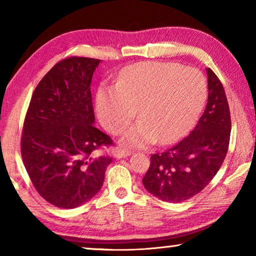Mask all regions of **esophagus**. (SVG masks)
<instances>
[{"instance_id":"1","label":"esophagus","mask_w":256,"mask_h":256,"mask_svg":"<svg viewBox=\"0 0 256 256\" xmlns=\"http://www.w3.org/2000/svg\"><path fill=\"white\" fill-rule=\"evenodd\" d=\"M131 152L132 151L128 150V149H118L115 152V156H116V158H123V157H128V156L131 154Z\"/></svg>"}]
</instances>
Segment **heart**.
<instances>
[{"label": "heart", "mask_w": 256, "mask_h": 256, "mask_svg": "<svg viewBox=\"0 0 256 256\" xmlns=\"http://www.w3.org/2000/svg\"><path fill=\"white\" fill-rule=\"evenodd\" d=\"M208 84L201 71L172 62H141L120 73L116 86L102 84L96 94L98 118L107 131L125 133L128 146L166 144L184 136L204 106Z\"/></svg>", "instance_id": "b5f03b06"}]
</instances>
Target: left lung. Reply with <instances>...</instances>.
Returning <instances> with one entry per match:
<instances>
[{
  "mask_svg": "<svg viewBox=\"0 0 256 256\" xmlns=\"http://www.w3.org/2000/svg\"><path fill=\"white\" fill-rule=\"evenodd\" d=\"M208 104L188 136L162 154L150 157L142 178L152 196L167 202H183L210 183L226 158L230 140V110L222 81L210 68Z\"/></svg>",
  "mask_w": 256,
  "mask_h": 256,
  "instance_id": "1",
  "label": "left lung"
}]
</instances>
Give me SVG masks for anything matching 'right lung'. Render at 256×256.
<instances>
[{"label":"right lung","mask_w":256,"mask_h":256,"mask_svg":"<svg viewBox=\"0 0 256 256\" xmlns=\"http://www.w3.org/2000/svg\"><path fill=\"white\" fill-rule=\"evenodd\" d=\"M99 62L71 56L56 63L37 84L24 116L20 148L26 170L40 196L62 209L96 196L112 159L96 154L115 146L94 126L90 84Z\"/></svg>","instance_id":"right-lung-1"}]
</instances>
